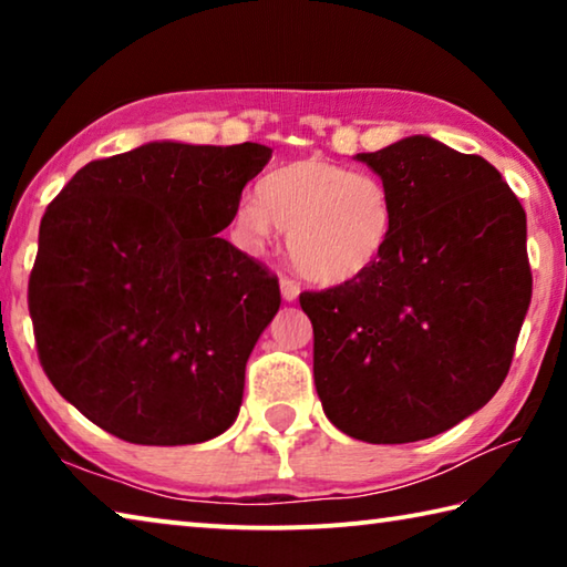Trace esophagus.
<instances>
[{"instance_id":"obj_1","label":"esophagus","mask_w":567,"mask_h":567,"mask_svg":"<svg viewBox=\"0 0 567 567\" xmlns=\"http://www.w3.org/2000/svg\"><path fill=\"white\" fill-rule=\"evenodd\" d=\"M280 292L285 297V302H295L297 295H300V285H297L292 277H282V280H280Z\"/></svg>"}]
</instances>
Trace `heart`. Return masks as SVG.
<instances>
[{"label": "heart", "instance_id": "b5f03b06", "mask_svg": "<svg viewBox=\"0 0 567 567\" xmlns=\"http://www.w3.org/2000/svg\"><path fill=\"white\" fill-rule=\"evenodd\" d=\"M235 223L252 245L280 229L297 272L340 287L362 280L388 255L395 199L378 175L305 157L267 172L255 199L239 203Z\"/></svg>", "mask_w": 567, "mask_h": 567}]
</instances>
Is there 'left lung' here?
I'll return each mask as SVG.
<instances>
[{"mask_svg":"<svg viewBox=\"0 0 567 567\" xmlns=\"http://www.w3.org/2000/svg\"><path fill=\"white\" fill-rule=\"evenodd\" d=\"M395 199V237L362 280L302 292L315 388L372 445L445 433L501 390L533 295L525 209L491 162L430 137L358 155Z\"/></svg>","mask_w":567,"mask_h":567,"instance_id":"obj_1","label":"left lung"}]
</instances>
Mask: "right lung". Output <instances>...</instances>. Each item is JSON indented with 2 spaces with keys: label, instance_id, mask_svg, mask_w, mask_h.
<instances>
[{
  "label": "right lung",
  "instance_id": "add662e5",
  "mask_svg": "<svg viewBox=\"0 0 567 567\" xmlns=\"http://www.w3.org/2000/svg\"><path fill=\"white\" fill-rule=\"evenodd\" d=\"M270 155L150 142L84 165L47 207L27 295L37 354L114 437L192 445L235 422L280 282L215 235Z\"/></svg>",
  "mask_w": 567,
  "mask_h": 567
}]
</instances>
